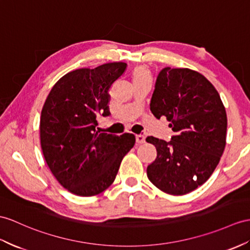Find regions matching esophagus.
Instances as JSON below:
<instances>
[{"mask_svg": "<svg viewBox=\"0 0 250 250\" xmlns=\"http://www.w3.org/2000/svg\"><path fill=\"white\" fill-rule=\"evenodd\" d=\"M136 142L138 144H142L145 142V137L142 136V135H137L136 136Z\"/></svg>", "mask_w": 250, "mask_h": 250, "instance_id": "obj_1", "label": "esophagus"}]
</instances>
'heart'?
Segmentation results:
<instances>
[{
  "label": "heart",
  "mask_w": 250,
  "mask_h": 250,
  "mask_svg": "<svg viewBox=\"0 0 250 250\" xmlns=\"http://www.w3.org/2000/svg\"><path fill=\"white\" fill-rule=\"evenodd\" d=\"M131 79L133 83L151 82V73L147 66L138 65L131 71Z\"/></svg>",
  "instance_id": "heart-1"
}]
</instances>
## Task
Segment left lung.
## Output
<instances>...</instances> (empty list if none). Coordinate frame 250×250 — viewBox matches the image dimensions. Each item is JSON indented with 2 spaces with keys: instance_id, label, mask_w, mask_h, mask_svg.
<instances>
[{
  "instance_id": "obj_1",
  "label": "left lung",
  "mask_w": 250,
  "mask_h": 250,
  "mask_svg": "<svg viewBox=\"0 0 250 250\" xmlns=\"http://www.w3.org/2000/svg\"><path fill=\"white\" fill-rule=\"evenodd\" d=\"M149 106L157 119L171 122L174 135L168 142L146 138L157 149L147 177L164 193L185 195L205 184L221 160L227 131L224 104L200 73L167 66L157 77Z\"/></svg>"
}]
</instances>
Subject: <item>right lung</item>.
<instances>
[{"label":"right lung","instance_id":"obj_1","mask_svg":"<svg viewBox=\"0 0 250 250\" xmlns=\"http://www.w3.org/2000/svg\"><path fill=\"white\" fill-rule=\"evenodd\" d=\"M125 62L66 73L54 84L42 108L40 143L55 178L78 196H93L112 185L124 156L133 147L132 133L100 132L96 117H108V91L123 74Z\"/></svg>","mask_w":250,"mask_h":250}]
</instances>
